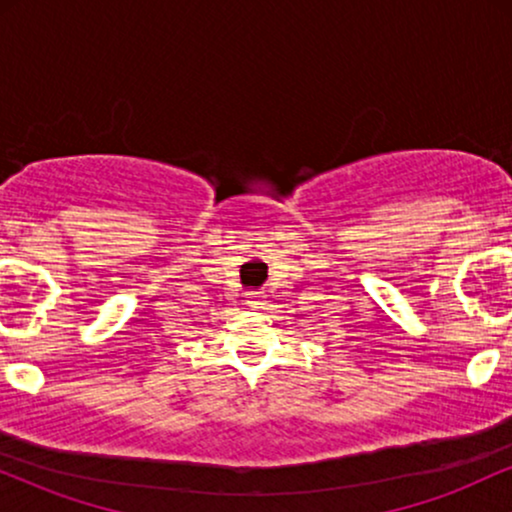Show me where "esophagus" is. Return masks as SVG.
I'll return each mask as SVG.
<instances>
[{"label": "esophagus", "mask_w": 512, "mask_h": 512, "mask_svg": "<svg viewBox=\"0 0 512 512\" xmlns=\"http://www.w3.org/2000/svg\"><path fill=\"white\" fill-rule=\"evenodd\" d=\"M262 298H264L262 293H257V291H250L248 296H245V301H248L250 308H262V305H264Z\"/></svg>", "instance_id": "esophagus-1"}]
</instances>
